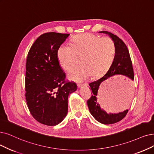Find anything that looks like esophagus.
Returning a JSON list of instances; mask_svg holds the SVG:
<instances>
[{"label": "esophagus", "instance_id": "1", "mask_svg": "<svg viewBox=\"0 0 154 154\" xmlns=\"http://www.w3.org/2000/svg\"><path fill=\"white\" fill-rule=\"evenodd\" d=\"M88 84L87 83H84V84H80V83H78V88H81L82 87H87Z\"/></svg>", "mask_w": 154, "mask_h": 154}]
</instances>
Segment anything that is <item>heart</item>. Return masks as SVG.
<instances>
[{
  "instance_id": "1",
  "label": "heart",
  "mask_w": 154,
  "mask_h": 154,
  "mask_svg": "<svg viewBox=\"0 0 154 154\" xmlns=\"http://www.w3.org/2000/svg\"><path fill=\"white\" fill-rule=\"evenodd\" d=\"M115 52L114 42L110 38L85 33L75 36L72 45H61L57 57L60 66L69 71L76 64L77 57L82 56V65L73 68L68 77L74 81L84 82L92 75L97 77L105 73L113 62Z\"/></svg>"
}]
</instances>
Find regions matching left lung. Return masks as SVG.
<instances>
[{"instance_id": "8db88e82", "label": "left lung", "mask_w": 154, "mask_h": 154, "mask_svg": "<svg viewBox=\"0 0 154 154\" xmlns=\"http://www.w3.org/2000/svg\"><path fill=\"white\" fill-rule=\"evenodd\" d=\"M99 33L107 34L114 41L116 47L115 56L111 66L106 75L98 80L89 84L90 89L91 88L92 91V95L90 99L88 100L87 105L90 112L97 121L102 124L110 125L118 122L123 119L127 114L128 110L126 109L123 112L116 114H107L100 107L97 101V94L99 86L102 82L117 75H124L133 80L134 72L130 53L124 42L118 36L107 31H102L99 32ZM128 82V86H127V87L121 89L118 93L114 95L113 97L112 96V103L119 106L125 103L127 104L129 101L130 103L133 95L132 87L131 83L129 81Z\"/></svg>"}]
</instances>
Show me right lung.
<instances>
[{"label": "right lung", "instance_id": "obj_1", "mask_svg": "<svg viewBox=\"0 0 154 154\" xmlns=\"http://www.w3.org/2000/svg\"><path fill=\"white\" fill-rule=\"evenodd\" d=\"M69 34L56 32L40 35L31 47L26 63V100L31 114L40 123L56 126L68 111V96L77 90L66 82L57 52Z\"/></svg>", "mask_w": 154, "mask_h": 154}]
</instances>
